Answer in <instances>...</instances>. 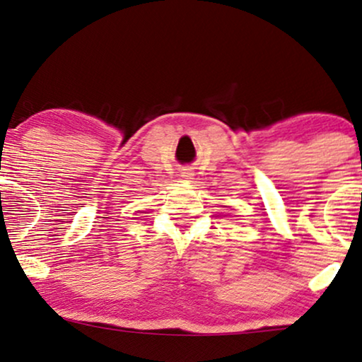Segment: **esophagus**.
Returning <instances> with one entry per match:
<instances>
[{"label": "esophagus", "mask_w": 362, "mask_h": 362, "mask_svg": "<svg viewBox=\"0 0 362 362\" xmlns=\"http://www.w3.org/2000/svg\"><path fill=\"white\" fill-rule=\"evenodd\" d=\"M182 179H185V180H190V179H193L192 170H188V169L183 170V172H182Z\"/></svg>", "instance_id": "esophagus-1"}]
</instances>
